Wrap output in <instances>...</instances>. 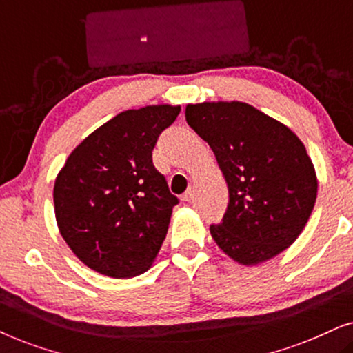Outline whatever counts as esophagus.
Segmentation results:
<instances>
[{"instance_id": "1", "label": "esophagus", "mask_w": 353, "mask_h": 353, "mask_svg": "<svg viewBox=\"0 0 353 353\" xmlns=\"http://www.w3.org/2000/svg\"><path fill=\"white\" fill-rule=\"evenodd\" d=\"M192 196H194V191H192L191 188H190V190H188V191L185 192V194L181 196V201H185V202H190V201L192 199Z\"/></svg>"}]
</instances>
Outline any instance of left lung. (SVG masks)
Returning <instances> with one entry per match:
<instances>
[{"label": "left lung", "instance_id": "8db88e82", "mask_svg": "<svg viewBox=\"0 0 353 353\" xmlns=\"http://www.w3.org/2000/svg\"><path fill=\"white\" fill-rule=\"evenodd\" d=\"M186 122L214 151L230 202L210 234L226 255L255 265L288 249L316 201V175L301 139L245 103L186 108Z\"/></svg>", "mask_w": 353, "mask_h": 353}]
</instances>
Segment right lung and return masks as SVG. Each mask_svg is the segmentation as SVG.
I'll list each match as a JSON object with an SVG mask.
<instances>
[{
	"label": "right lung",
	"instance_id": "add662e5",
	"mask_svg": "<svg viewBox=\"0 0 353 353\" xmlns=\"http://www.w3.org/2000/svg\"><path fill=\"white\" fill-rule=\"evenodd\" d=\"M180 105L125 110L85 138L54 183L62 238L94 272L132 278L151 267L178 197L154 167L152 149Z\"/></svg>",
	"mask_w": 353,
	"mask_h": 353
}]
</instances>
